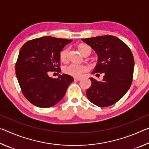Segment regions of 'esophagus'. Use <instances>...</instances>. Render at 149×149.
Segmentation results:
<instances>
[{
  "label": "esophagus",
  "mask_w": 149,
  "mask_h": 149,
  "mask_svg": "<svg viewBox=\"0 0 149 149\" xmlns=\"http://www.w3.org/2000/svg\"><path fill=\"white\" fill-rule=\"evenodd\" d=\"M81 79V77H74L75 81H79Z\"/></svg>",
  "instance_id": "34e87169"
}]
</instances>
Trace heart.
<instances>
[{
    "instance_id": "obj_1",
    "label": "heart",
    "mask_w": 149,
    "mask_h": 149,
    "mask_svg": "<svg viewBox=\"0 0 149 149\" xmlns=\"http://www.w3.org/2000/svg\"><path fill=\"white\" fill-rule=\"evenodd\" d=\"M87 49H91V48L86 45H80L79 47V50L81 53L82 54ZM69 49L68 48H65L62 49L61 52H60V61L64 62L68 60V55ZM89 71V67L87 65L83 64H77L72 63L67 65H65L63 68V72L64 74L72 75L74 77H79L83 74Z\"/></svg>"
}]
</instances>
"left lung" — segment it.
<instances>
[{"mask_svg": "<svg viewBox=\"0 0 149 149\" xmlns=\"http://www.w3.org/2000/svg\"><path fill=\"white\" fill-rule=\"evenodd\" d=\"M98 54V62L91 73H103L101 81L90 77L91 85L86 91L91 102L107 107L120 100L131 87L134 70V58L129 47L112 35L82 39Z\"/></svg>", "mask_w": 149, "mask_h": 149, "instance_id": "left-lung-1", "label": "left lung"}]
</instances>
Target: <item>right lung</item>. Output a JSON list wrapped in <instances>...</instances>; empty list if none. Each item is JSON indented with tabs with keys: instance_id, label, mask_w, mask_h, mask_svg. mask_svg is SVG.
Listing matches in <instances>:
<instances>
[{
	"instance_id": "obj_1",
	"label": "right lung",
	"mask_w": 149,
	"mask_h": 149,
	"mask_svg": "<svg viewBox=\"0 0 149 149\" xmlns=\"http://www.w3.org/2000/svg\"><path fill=\"white\" fill-rule=\"evenodd\" d=\"M72 41L45 36L30 40L22 47L15 65L16 75L22 93L31 104L49 108L64 97L74 78L68 74L52 78L49 74L60 72V52Z\"/></svg>"
}]
</instances>
